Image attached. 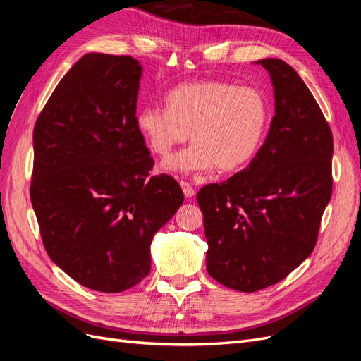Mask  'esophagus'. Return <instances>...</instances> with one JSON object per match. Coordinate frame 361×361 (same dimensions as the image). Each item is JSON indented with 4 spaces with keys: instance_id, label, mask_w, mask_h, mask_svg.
I'll return each instance as SVG.
<instances>
[{
    "instance_id": "34e87169",
    "label": "esophagus",
    "mask_w": 361,
    "mask_h": 361,
    "mask_svg": "<svg viewBox=\"0 0 361 361\" xmlns=\"http://www.w3.org/2000/svg\"><path fill=\"white\" fill-rule=\"evenodd\" d=\"M180 187H182V191H183V194H185V197L187 199H192L194 195H195V190L191 187V185L188 183V182H180Z\"/></svg>"
}]
</instances>
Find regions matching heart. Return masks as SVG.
<instances>
[{"instance_id":"b5f03b06","label":"heart","mask_w":361,"mask_h":361,"mask_svg":"<svg viewBox=\"0 0 361 361\" xmlns=\"http://www.w3.org/2000/svg\"><path fill=\"white\" fill-rule=\"evenodd\" d=\"M164 102L166 110H140L135 126L159 157H169L191 133L194 145L162 166L187 174L245 167L257 154L269 118L268 102L259 90L224 81L180 84L167 92Z\"/></svg>"}]
</instances>
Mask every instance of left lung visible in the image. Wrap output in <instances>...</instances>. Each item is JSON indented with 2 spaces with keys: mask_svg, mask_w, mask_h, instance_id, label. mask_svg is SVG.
Listing matches in <instances>:
<instances>
[{
  "mask_svg": "<svg viewBox=\"0 0 361 361\" xmlns=\"http://www.w3.org/2000/svg\"><path fill=\"white\" fill-rule=\"evenodd\" d=\"M256 64L274 87L265 143L243 171L197 194L207 272L239 292L276 285L310 256L333 191V134L318 102L288 63Z\"/></svg>",
  "mask_w": 361,
  "mask_h": 361,
  "instance_id": "1",
  "label": "left lung"
}]
</instances>
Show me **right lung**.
<instances>
[{
    "label": "right lung",
    "mask_w": 361,
    "mask_h": 361,
    "mask_svg": "<svg viewBox=\"0 0 361 361\" xmlns=\"http://www.w3.org/2000/svg\"><path fill=\"white\" fill-rule=\"evenodd\" d=\"M143 68L129 56L85 54L63 76L32 133L30 187L43 245L80 285L106 293L150 271L154 235L183 203L135 126Z\"/></svg>",
    "instance_id": "add662e5"
}]
</instances>
